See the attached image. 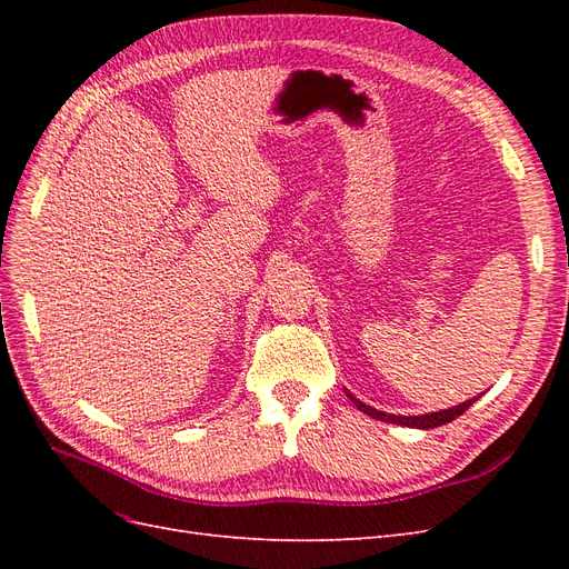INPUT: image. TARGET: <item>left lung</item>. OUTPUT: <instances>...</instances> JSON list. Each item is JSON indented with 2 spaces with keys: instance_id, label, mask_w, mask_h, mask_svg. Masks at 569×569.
<instances>
[{
  "instance_id": "obj_1",
  "label": "left lung",
  "mask_w": 569,
  "mask_h": 569,
  "mask_svg": "<svg viewBox=\"0 0 569 569\" xmlns=\"http://www.w3.org/2000/svg\"><path fill=\"white\" fill-rule=\"evenodd\" d=\"M349 399L356 403V408H358V410L368 412L370 418L385 420V422H391V425L418 427V429H432V427H441V425H446V422H451V420H456L458 416H462V412L468 410V408H470V406L477 401V399H470V401H465V403H460V406H456V408H449V410H439V412H427V416H389V412L375 410V408H370V406H366V403H360L358 399H353L351 393H349Z\"/></svg>"
}]
</instances>
